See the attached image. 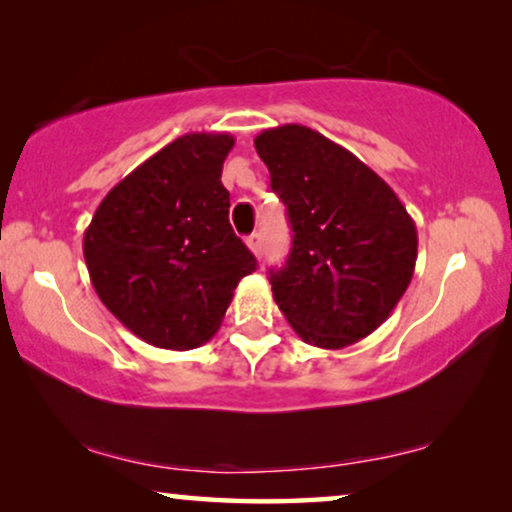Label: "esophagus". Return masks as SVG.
Masks as SVG:
<instances>
[{
  "mask_svg": "<svg viewBox=\"0 0 512 512\" xmlns=\"http://www.w3.org/2000/svg\"><path fill=\"white\" fill-rule=\"evenodd\" d=\"M244 242H247V247L251 249V254H254V256H261V249H263V237H261V235H258V233H251Z\"/></svg>",
  "mask_w": 512,
  "mask_h": 512,
  "instance_id": "obj_1",
  "label": "esophagus"
}]
</instances>
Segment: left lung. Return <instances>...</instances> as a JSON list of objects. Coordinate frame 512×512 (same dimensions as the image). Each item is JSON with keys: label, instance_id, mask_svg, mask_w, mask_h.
<instances>
[{"label": "left lung", "instance_id": "left-lung-1", "mask_svg": "<svg viewBox=\"0 0 512 512\" xmlns=\"http://www.w3.org/2000/svg\"><path fill=\"white\" fill-rule=\"evenodd\" d=\"M254 144L293 230L289 261L270 270L275 303L307 345H354L408 289L415 221L387 181L317 130L279 125Z\"/></svg>", "mask_w": 512, "mask_h": 512}]
</instances>
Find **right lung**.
Masks as SVG:
<instances>
[{"instance_id":"obj_1","label":"right lung","mask_w":512,"mask_h":512,"mask_svg":"<svg viewBox=\"0 0 512 512\" xmlns=\"http://www.w3.org/2000/svg\"><path fill=\"white\" fill-rule=\"evenodd\" d=\"M228 132H188L111 188L83 233L97 296L160 349H193L219 331L256 258L228 221L221 184Z\"/></svg>"}]
</instances>
